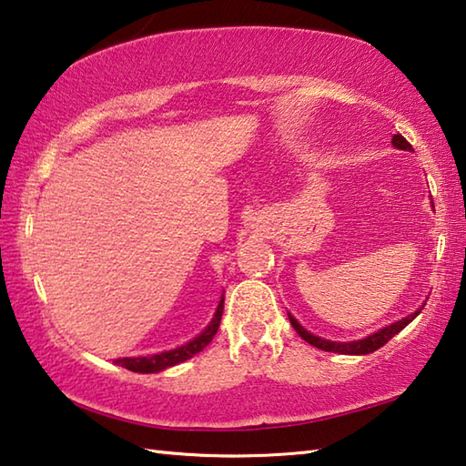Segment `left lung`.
Masks as SVG:
<instances>
[{
  "instance_id": "left-lung-1",
  "label": "left lung",
  "mask_w": 466,
  "mask_h": 466,
  "mask_svg": "<svg viewBox=\"0 0 466 466\" xmlns=\"http://www.w3.org/2000/svg\"><path fill=\"white\" fill-rule=\"evenodd\" d=\"M391 142H393L395 148L411 150V145L401 137V134H393ZM420 311H421V309H416L411 316L403 318V319H400V321H395V324L387 326V328H383V329H379V332L370 334V336H367V338H362V340H354V342H332V340H324V338L314 336V334H309L308 329H303V328L299 326V321L295 319L293 316H289V321H291V326L295 328V332H298V334L303 338V340L309 342L311 346H316V349H319V350L338 352V354H369V352H375L377 349H380V346H383V344H387L397 332H401V329H403L405 326H408L410 321L420 314Z\"/></svg>"
}]
</instances>
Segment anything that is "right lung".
I'll return each mask as SVG.
<instances>
[{
  "label": "right lung",
  "instance_id": "1",
  "mask_svg": "<svg viewBox=\"0 0 466 466\" xmlns=\"http://www.w3.org/2000/svg\"><path fill=\"white\" fill-rule=\"evenodd\" d=\"M222 311H224V299L219 301V306L216 309V316L211 319V324L201 332L196 340H191L189 344H183L179 349L168 350V352H160V354H152V357H137V359H117L114 360L116 365H120L128 370H134V373H158L167 367L179 365V362L191 359L193 354H198L199 350H204L206 346L211 342V338L216 336L218 328H219V319H222Z\"/></svg>",
  "mask_w": 466,
  "mask_h": 466
}]
</instances>
